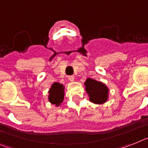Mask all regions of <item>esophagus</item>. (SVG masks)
Wrapping results in <instances>:
<instances>
[{"instance_id": "obj_1", "label": "esophagus", "mask_w": 148, "mask_h": 148, "mask_svg": "<svg viewBox=\"0 0 148 148\" xmlns=\"http://www.w3.org/2000/svg\"><path fill=\"white\" fill-rule=\"evenodd\" d=\"M68 79H69V80L70 82H73L74 81V79H75V77L73 76V75H69V76H68Z\"/></svg>"}]
</instances>
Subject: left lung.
I'll return each mask as SVG.
<instances>
[{
	"instance_id": "8db88e82",
	"label": "left lung",
	"mask_w": 148,
	"mask_h": 148,
	"mask_svg": "<svg viewBox=\"0 0 148 148\" xmlns=\"http://www.w3.org/2000/svg\"><path fill=\"white\" fill-rule=\"evenodd\" d=\"M85 86L91 102L101 104L107 101L109 89L105 84L88 78L85 81Z\"/></svg>"
}]
</instances>
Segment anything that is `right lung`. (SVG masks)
<instances>
[{"instance_id":"obj_1","label":"right lung","mask_w":148,"mask_h":148,"mask_svg":"<svg viewBox=\"0 0 148 148\" xmlns=\"http://www.w3.org/2000/svg\"><path fill=\"white\" fill-rule=\"evenodd\" d=\"M48 100L52 104L59 107L64 99V86L59 82H54L50 88Z\"/></svg>"}]
</instances>
